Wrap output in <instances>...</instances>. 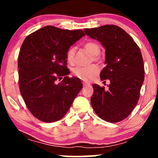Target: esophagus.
<instances>
[{"instance_id": "esophagus-1", "label": "esophagus", "mask_w": 158, "mask_h": 158, "mask_svg": "<svg viewBox=\"0 0 158 158\" xmlns=\"http://www.w3.org/2000/svg\"><path fill=\"white\" fill-rule=\"evenodd\" d=\"M83 85L84 87H86V86H90V84L89 83H86V82H83Z\"/></svg>"}]
</instances>
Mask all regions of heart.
Instances as JSON below:
<instances>
[{
  "label": "heart",
  "mask_w": 158,
  "mask_h": 158,
  "mask_svg": "<svg viewBox=\"0 0 158 158\" xmlns=\"http://www.w3.org/2000/svg\"><path fill=\"white\" fill-rule=\"evenodd\" d=\"M84 48L93 55V60L96 62H98L100 58L98 55L101 52V48L97 43L94 42H88L84 44ZM75 47H71L67 52L66 58L69 63L73 64L75 63ZM99 69L96 64H90L86 67H77L73 69V75L77 78L84 81H90L98 74Z\"/></svg>",
  "instance_id": "heart-1"
}]
</instances>
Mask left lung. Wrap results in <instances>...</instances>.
Returning <instances> with one entry per match:
<instances>
[{"instance_id":"8db88e82","label":"left lung","mask_w":158,"mask_h":158,"mask_svg":"<svg viewBox=\"0 0 158 158\" xmlns=\"http://www.w3.org/2000/svg\"><path fill=\"white\" fill-rule=\"evenodd\" d=\"M86 35L97 40L106 49L105 64L101 81L109 80V88L94 84L90 98L94 110L108 122L126 118L137 104L144 78L141 51L124 29L116 25L85 29Z\"/></svg>"}]
</instances>
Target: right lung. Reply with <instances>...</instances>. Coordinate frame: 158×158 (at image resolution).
Wrapping results in <instances>:
<instances>
[{
	"label": "right lung",
	"mask_w": 158,
	"mask_h": 158,
	"mask_svg": "<svg viewBox=\"0 0 158 158\" xmlns=\"http://www.w3.org/2000/svg\"><path fill=\"white\" fill-rule=\"evenodd\" d=\"M85 35L81 29L47 26L23 41L18 58L19 89L28 109L40 121L61 119L83 88L79 78L68 76L66 54Z\"/></svg>",
	"instance_id": "right-lung-1"
}]
</instances>
